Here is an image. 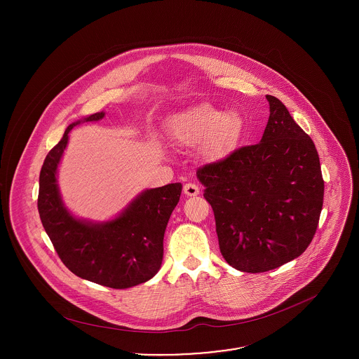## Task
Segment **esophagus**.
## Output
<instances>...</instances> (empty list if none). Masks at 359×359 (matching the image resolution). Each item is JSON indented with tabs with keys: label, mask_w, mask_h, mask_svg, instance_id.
<instances>
[{
	"label": "esophagus",
	"mask_w": 359,
	"mask_h": 359,
	"mask_svg": "<svg viewBox=\"0 0 359 359\" xmlns=\"http://www.w3.org/2000/svg\"><path fill=\"white\" fill-rule=\"evenodd\" d=\"M184 194L187 196H198L201 194V189L196 184H192V182H188L184 185Z\"/></svg>",
	"instance_id": "1"
}]
</instances>
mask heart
I'll return each instance as SVG.
<instances>
[{
  "mask_svg": "<svg viewBox=\"0 0 359 359\" xmlns=\"http://www.w3.org/2000/svg\"><path fill=\"white\" fill-rule=\"evenodd\" d=\"M245 130L243 118L236 111H225L211 103H199L168 121L172 141L184 147H201L211 161H222L235 151Z\"/></svg>",
  "mask_w": 359,
  "mask_h": 359,
  "instance_id": "b5f03b06",
  "label": "heart"
}]
</instances>
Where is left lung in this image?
Here are the masks:
<instances>
[{
    "instance_id": "8db88e82",
    "label": "left lung",
    "mask_w": 359,
    "mask_h": 359,
    "mask_svg": "<svg viewBox=\"0 0 359 359\" xmlns=\"http://www.w3.org/2000/svg\"><path fill=\"white\" fill-rule=\"evenodd\" d=\"M261 141L199 168L212 207L219 250L242 272H265L311 243L323 205V180L312 140L272 95Z\"/></svg>"
}]
</instances>
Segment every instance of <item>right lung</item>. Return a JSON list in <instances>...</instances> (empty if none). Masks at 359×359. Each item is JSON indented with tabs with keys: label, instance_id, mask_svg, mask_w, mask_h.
<instances>
[{
	"label": "right lung",
	"instance_id": "1",
	"mask_svg": "<svg viewBox=\"0 0 359 359\" xmlns=\"http://www.w3.org/2000/svg\"><path fill=\"white\" fill-rule=\"evenodd\" d=\"M103 117L104 111H98L67 126L41 167L37 205L57 256L74 275L107 287L127 289L148 282L158 272L165 226L180 202L182 184L145 189L117 215L104 221L73 214L62 199L57 168L70 131Z\"/></svg>",
	"mask_w": 359,
	"mask_h": 359
}]
</instances>
